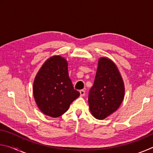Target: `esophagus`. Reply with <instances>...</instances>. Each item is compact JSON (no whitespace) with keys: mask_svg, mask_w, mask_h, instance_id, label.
Segmentation results:
<instances>
[{"mask_svg":"<svg viewBox=\"0 0 153 153\" xmlns=\"http://www.w3.org/2000/svg\"><path fill=\"white\" fill-rule=\"evenodd\" d=\"M79 93H80V96H81V97H83V96H84V94H85V90H81L79 91Z\"/></svg>","mask_w":153,"mask_h":153,"instance_id":"esophagus-1","label":"esophagus"}]
</instances>
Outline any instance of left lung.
<instances>
[{
  "instance_id": "1",
  "label": "left lung",
  "mask_w": 153,
  "mask_h": 153,
  "mask_svg": "<svg viewBox=\"0 0 153 153\" xmlns=\"http://www.w3.org/2000/svg\"><path fill=\"white\" fill-rule=\"evenodd\" d=\"M125 89L115 63L107 58L98 61L94 84L88 95L90 110L98 120H104L120 107Z\"/></svg>"
}]
</instances>
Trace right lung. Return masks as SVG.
Returning <instances> with one entry per match:
<instances>
[{
    "label": "right lung",
    "mask_w": 153,
    "mask_h": 153,
    "mask_svg": "<svg viewBox=\"0 0 153 153\" xmlns=\"http://www.w3.org/2000/svg\"><path fill=\"white\" fill-rule=\"evenodd\" d=\"M33 92L40 110L52 117L65 113L79 96L69 77L67 61L60 56H54L44 63L35 77Z\"/></svg>",
    "instance_id": "right-lung-1"
}]
</instances>
